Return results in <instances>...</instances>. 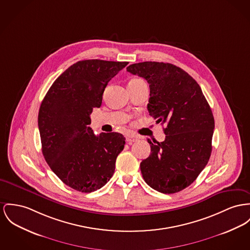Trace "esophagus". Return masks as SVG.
Segmentation results:
<instances>
[{
  "mask_svg": "<svg viewBox=\"0 0 250 250\" xmlns=\"http://www.w3.org/2000/svg\"><path fill=\"white\" fill-rule=\"evenodd\" d=\"M138 140V137L135 136V135H127L126 136V141L129 143V144H133V142L137 141Z\"/></svg>",
  "mask_w": 250,
  "mask_h": 250,
  "instance_id": "obj_1",
  "label": "esophagus"
}]
</instances>
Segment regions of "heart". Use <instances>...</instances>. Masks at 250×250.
Returning <instances> with one entry per match:
<instances>
[{"label":"heart","mask_w":250,"mask_h":250,"mask_svg":"<svg viewBox=\"0 0 250 250\" xmlns=\"http://www.w3.org/2000/svg\"><path fill=\"white\" fill-rule=\"evenodd\" d=\"M137 81H141V80H137V79H134V80L131 81V82H137Z\"/></svg>","instance_id":"1"}]
</instances>
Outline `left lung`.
I'll use <instances>...</instances> for the list:
<instances>
[{
    "label": "left lung",
    "mask_w": 250,
    "mask_h": 250,
    "mask_svg": "<svg viewBox=\"0 0 250 250\" xmlns=\"http://www.w3.org/2000/svg\"><path fill=\"white\" fill-rule=\"evenodd\" d=\"M127 71L150 85L148 111L165 124L163 142L150 139V154L140 163L145 182L162 193L188 187L208 164L211 153L214 117L199 84L170 63L144 62Z\"/></svg>",
    "instance_id": "left-lung-1"
}]
</instances>
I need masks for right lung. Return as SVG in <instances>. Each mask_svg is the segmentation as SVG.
Wrapping results in <instances>:
<instances>
[{"label":"right lung","mask_w":250,"mask_h":250,"mask_svg":"<svg viewBox=\"0 0 250 250\" xmlns=\"http://www.w3.org/2000/svg\"><path fill=\"white\" fill-rule=\"evenodd\" d=\"M127 62L81 61L52 84L38 117L42 154L54 173L68 187L92 192L115 172L125 137L118 133L95 135L88 126L93 108H100L108 83Z\"/></svg>","instance_id":"add662e5"}]
</instances>
